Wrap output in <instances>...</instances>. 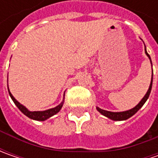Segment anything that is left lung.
I'll return each instance as SVG.
<instances>
[{"label": "left lung", "mask_w": 158, "mask_h": 158, "mask_svg": "<svg viewBox=\"0 0 158 158\" xmlns=\"http://www.w3.org/2000/svg\"><path fill=\"white\" fill-rule=\"evenodd\" d=\"M145 53L147 54V56L149 57L150 60V56L149 55V53L146 51V46H145ZM150 62H151V60H150ZM152 64V63H151ZM152 81H153V70H152V76H151V82H150V85H149V88L147 91V93L145 94V96L143 97V98L142 100L140 101V103L137 105L135 107L132 108L128 111H125V112H109V111H106V110H103L100 109L99 107H97V110L100 112L101 114H103L104 116H106L107 118H111L112 120H126L127 118H129L132 117L134 114H135L141 108L142 106L144 105V103L147 101V99L149 98V94H150V91H151V88H152Z\"/></svg>", "instance_id": "1"}]
</instances>
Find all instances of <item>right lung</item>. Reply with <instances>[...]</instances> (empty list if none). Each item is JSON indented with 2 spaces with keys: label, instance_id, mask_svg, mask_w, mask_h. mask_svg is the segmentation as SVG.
<instances>
[{
  "label": "right lung",
  "instance_id": "add662e5",
  "mask_svg": "<svg viewBox=\"0 0 158 158\" xmlns=\"http://www.w3.org/2000/svg\"><path fill=\"white\" fill-rule=\"evenodd\" d=\"M9 96H10V98H12V100L13 102L15 103V105L17 107H18V109L21 111L24 115H26L27 117H29L30 118H31V119H35V120H40V121H44V120H46L48 118H50V117H52L53 116L54 114H56L57 112H60V110L61 109V107L63 106V103L64 100L59 105L56 107H54V108H52V109H48V110H46V111H42V112H40V111H38V112H31V111H29L27 108L25 107V106H23V105H21L18 101L15 99V98L12 96V94L10 93V91H9Z\"/></svg>",
  "mask_w": 158,
  "mask_h": 158
}]
</instances>
